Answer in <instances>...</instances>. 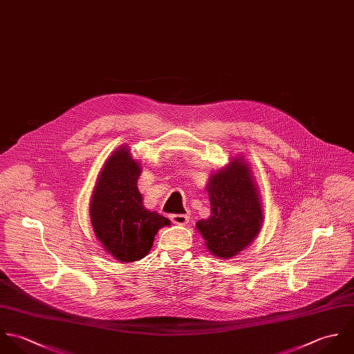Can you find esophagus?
I'll list each match as a JSON object with an SVG mask.
<instances>
[{"label":"esophagus","instance_id":"34e87169","mask_svg":"<svg viewBox=\"0 0 354 354\" xmlns=\"http://www.w3.org/2000/svg\"><path fill=\"white\" fill-rule=\"evenodd\" d=\"M169 218L174 224H178V225H185L189 223V216L183 213H174L169 216Z\"/></svg>","mask_w":354,"mask_h":354}]
</instances>
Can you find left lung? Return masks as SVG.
Listing matches in <instances>:
<instances>
[{
    "instance_id": "1",
    "label": "left lung",
    "mask_w": 354,
    "mask_h": 354,
    "mask_svg": "<svg viewBox=\"0 0 354 354\" xmlns=\"http://www.w3.org/2000/svg\"><path fill=\"white\" fill-rule=\"evenodd\" d=\"M234 160L218 171L208 185L211 216L197 221V228L214 256L231 257L245 249L259 234L263 211L249 168Z\"/></svg>"
}]
</instances>
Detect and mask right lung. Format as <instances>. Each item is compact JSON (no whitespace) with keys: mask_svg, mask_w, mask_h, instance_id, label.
<instances>
[{"mask_svg":"<svg viewBox=\"0 0 354 354\" xmlns=\"http://www.w3.org/2000/svg\"><path fill=\"white\" fill-rule=\"evenodd\" d=\"M140 164L122 147L109 157L93 192L90 216L95 236L105 250L122 263L143 259L157 231L171 221L142 204L137 182Z\"/></svg>","mask_w":354,"mask_h":354,"instance_id":"right-lung-1","label":"right lung"}]
</instances>
